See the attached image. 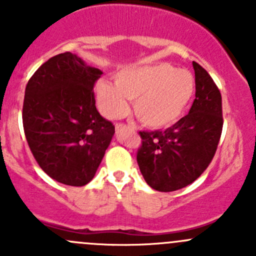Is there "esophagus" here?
Returning a JSON list of instances; mask_svg holds the SVG:
<instances>
[{
  "label": "esophagus",
  "instance_id": "1",
  "mask_svg": "<svg viewBox=\"0 0 256 256\" xmlns=\"http://www.w3.org/2000/svg\"><path fill=\"white\" fill-rule=\"evenodd\" d=\"M115 128H116V131H118V132H121V131H124V130H134V128H131V126H128V125H125V124H116V126H115Z\"/></svg>",
  "mask_w": 256,
  "mask_h": 256
}]
</instances>
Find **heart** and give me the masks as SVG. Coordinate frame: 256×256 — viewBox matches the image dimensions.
Instances as JSON below:
<instances>
[{"mask_svg":"<svg viewBox=\"0 0 256 256\" xmlns=\"http://www.w3.org/2000/svg\"><path fill=\"white\" fill-rule=\"evenodd\" d=\"M115 85L99 80L95 98L108 118H118L134 100L136 118L152 128L171 126L184 112L194 92V78L187 70H177L170 64L134 66L114 76Z\"/></svg>","mask_w":256,"mask_h":256,"instance_id":"heart-1","label":"heart"}]
</instances>
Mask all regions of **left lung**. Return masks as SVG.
Instances as JSON below:
<instances>
[{
  "instance_id": "obj_1",
  "label": "left lung",
  "mask_w": 256,
  "mask_h": 256,
  "mask_svg": "<svg viewBox=\"0 0 256 256\" xmlns=\"http://www.w3.org/2000/svg\"><path fill=\"white\" fill-rule=\"evenodd\" d=\"M196 99L190 112L164 131H140L138 164L147 184L172 192L194 182L209 166L223 128L222 95L204 68L193 62Z\"/></svg>"
}]
</instances>
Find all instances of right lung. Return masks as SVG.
<instances>
[{
	"label": "right lung",
	"instance_id": "obj_1",
	"mask_svg": "<svg viewBox=\"0 0 256 256\" xmlns=\"http://www.w3.org/2000/svg\"><path fill=\"white\" fill-rule=\"evenodd\" d=\"M102 72L76 54L52 56L28 80L23 128L40 168L66 186L89 183L115 134L95 106L92 88Z\"/></svg>",
	"mask_w": 256,
	"mask_h": 256
}]
</instances>
